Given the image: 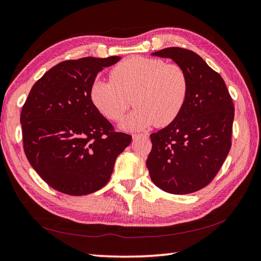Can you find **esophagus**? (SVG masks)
<instances>
[{"label": "esophagus", "instance_id": "1", "mask_svg": "<svg viewBox=\"0 0 261 261\" xmlns=\"http://www.w3.org/2000/svg\"><path fill=\"white\" fill-rule=\"evenodd\" d=\"M140 137H148V134H135V135H133V139H138Z\"/></svg>", "mask_w": 261, "mask_h": 261}]
</instances>
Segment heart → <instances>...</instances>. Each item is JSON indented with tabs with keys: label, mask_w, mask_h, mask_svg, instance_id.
<instances>
[{
	"label": "heart",
	"mask_w": 261,
	"mask_h": 261,
	"mask_svg": "<svg viewBox=\"0 0 261 261\" xmlns=\"http://www.w3.org/2000/svg\"><path fill=\"white\" fill-rule=\"evenodd\" d=\"M110 78L91 84L90 100L102 115L118 122L133 97L136 110L121 124L125 130H142L153 124L168 126L180 115L189 94L186 70L159 58L125 59L111 70Z\"/></svg>",
	"instance_id": "heart-1"
}]
</instances>
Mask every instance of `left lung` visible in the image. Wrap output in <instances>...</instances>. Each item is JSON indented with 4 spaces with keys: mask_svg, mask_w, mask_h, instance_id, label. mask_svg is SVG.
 Returning a JSON list of instances; mask_svg holds the SVG:
<instances>
[{
    "mask_svg": "<svg viewBox=\"0 0 261 261\" xmlns=\"http://www.w3.org/2000/svg\"><path fill=\"white\" fill-rule=\"evenodd\" d=\"M152 56L170 58L186 70L189 94L180 115L150 135L146 161L150 179L171 194H188L214 179L231 147L234 104L222 76L198 54L180 47Z\"/></svg>",
    "mask_w": 261,
    "mask_h": 261,
    "instance_id": "8db88e82",
    "label": "left lung"
}]
</instances>
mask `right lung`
<instances>
[{"mask_svg":"<svg viewBox=\"0 0 261 261\" xmlns=\"http://www.w3.org/2000/svg\"><path fill=\"white\" fill-rule=\"evenodd\" d=\"M121 57L58 63L34 84L20 113L26 157L40 178L69 195L93 193L109 182L132 136L114 130L90 100L96 74Z\"/></svg>","mask_w":261,"mask_h":261,"instance_id":"obj_1","label":"right lung"}]
</instances>
